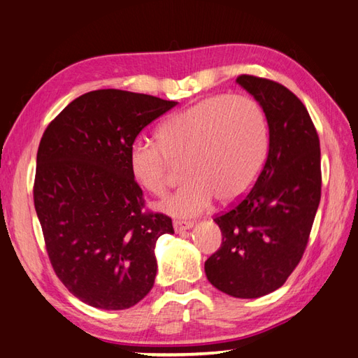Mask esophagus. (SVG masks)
<instances>
[{"label":"esophagus","instance_id":"1","mask_svg":"<svg viewBox=\"0 0 358 358\" xmlns=\"http://www.w3.org/2000/svg\"><path fill=\"white\" fill-rule=\"evenodd\" d=\"M192 228V222H183V220H173V229L177 233H183V231H187Z\"/></svg>","mask_w":358,"mask_h":358}]
</instances>
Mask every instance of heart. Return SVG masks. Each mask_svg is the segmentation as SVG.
Instances as JSON below:
<instances>
[{
    "label": "heart",
    "instance_id": "obj_1",
    "mask_svg": "<svg viewBox=\"0 0 358 358\" xmlns=\"http://www.w3.org/2000/svg\"><path fill=\"white\" fill-rule=\"evenodd\" d=\"M267 152L262 105L248 94H215L167 117L158 127V141L136 138L129 166L139 186L163 195L172 163H183L187 180L159 208L175 217H194L206 211L214 197L229 203L247 194Z\"/></svg>",
    "mask_w": 358,
    "mask_h": 358
}]
</instances>
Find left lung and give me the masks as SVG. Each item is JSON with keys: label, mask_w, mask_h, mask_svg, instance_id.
Returning <instances> with one entry per match:
<instances>
[{"label": "left lung", "mask_w": 358, "mask_h": 358, "mask_svg": "<svg viewBox=\"0 0 358 358\" xmlns=\"http://www.w3.org/2000/svg\"><path fill=\"white\" fill-rule=\"evenodd\" d=\"M236 82L267 115L268 155L253 187L214 217L222 245L205 273L229 296L259 298L284 285L309 242L321 199L320 138L289 88L250 74Z\"/></svg>", "instance_id": "obj_1"}]
</instances>
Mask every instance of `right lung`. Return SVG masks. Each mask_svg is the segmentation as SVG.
Segmentation results:
<instances>
[{
  "mask_svg": "<svg viewBox=\"0 0 358 358\" xmlns=\"http://www.w3.org/2000/svg\"><path fill=\"white\" fill-rule=\"evenodd\" d=\"M175 105L131 91H90L41 136L34 205L49 261L63 285L96 309H129L155 282V243L173 233L172 219L144 211L129 149Z\"/></svg>",
  "mask_w": 358,
  "mask_h": 358,
  "instance_id": "1",
  "label": "right lung"
}]
</instances>
